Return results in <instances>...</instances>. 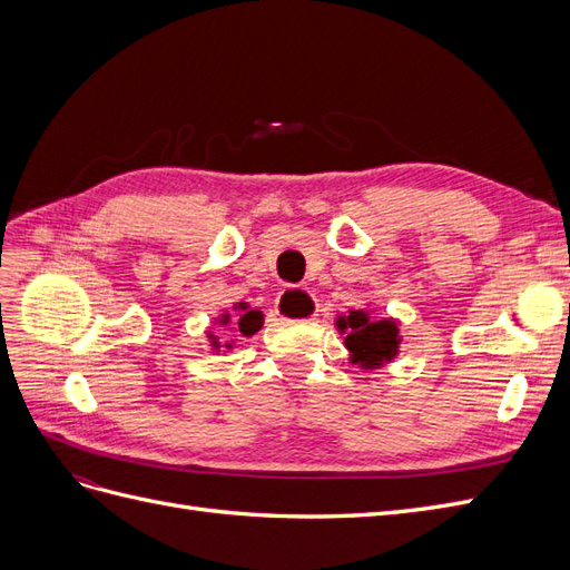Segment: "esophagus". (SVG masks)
I'll use <instances>...</instances> for the list:
<instances>
[{"label": "esophagus", "instance_id": "esophagus-1", "mask_svg": "<svg viewBox=\"0 0 570 570\" xmlns=\"http://www.w3.org/2000/svg\"><path fill=\"white\" fill-rule=\"evenodd\" d=\"M275 314L285 321H308L316 316V304L306 289L289 287L275 302Z\"/></svg>", "mask_w": 570, "mask_h": 570}]
</instances>
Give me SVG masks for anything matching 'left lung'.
<instances>
[{
    "mask_svg": "<svg viewBox=\"0 0 570 570\" xmlns=\"http://www.w3.org/2000/svg\"><path fill=\"white\" fill-rule=\"evenodd\" d=\"M337 333L344 335V350L350 364L361 371H377L400 356L402 347V321L394 316H381L366 304V308H350V314L335 316Z\"/></svg>",
    "mask_w": 570,
    "mask_h": 570,
    "instance_id": "8db88e82",
    "label": "left lung"
}]
</instances>
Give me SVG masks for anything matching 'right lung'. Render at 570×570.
Returning <instances> with one entry per match:
<instances>
[{"instance_id":"right-lung-1","label":"right lung","mask_w":570,"mask_h":570,"mask_svg":"<svg viewBox=\"0 0 570 570\" xmlns=\"http://www.w3.org/2000/svg\"><path fill=\"white\" fill-rule=\"evenodd\" d=\"M218 327H226V331L233 333V340L223 342L214 331H206V342H209V352L218 354V352H233L237 337H252L264 327V314L254 308L249 302H237L233 304V312H223L218 316H214L212 321Z\"/></svg>"}]
</instances>
